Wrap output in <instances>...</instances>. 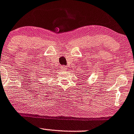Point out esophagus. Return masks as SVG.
Returning a JSON list of instances; mask_svg holds the SVG:
<instances>
[{"label":"esophagus","mask_w":134,"mask_h":134,"mask_svg":"<svg viewBox=\"0 0 134 134\" xmlns=\"http://www.w3.org/2000/svg\"><path fill=\"white\" fill-rule=\"evenodd\" d=\"M60 70L62 71V72H65V71L67 70V68H66L65 66H62L60 67Z\"/></svg>","instance_id":"obj_1"}]
</instances>
